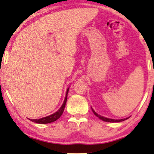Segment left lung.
<instances>
[{
  "label": "left lung",
  "instance_id": "obj_1",
  "mask_svg": "<svg viewBox=\"0 0 154 154\" xmlns=\"http://www.w3.org/2000/svg\"><path fill=\"white\" fill-rule=\"evenodd\" d=\"M91 109H92V111H93V114H94L95 116H98V117L100 119L103 120V121H104V122H120L125 121V119H128V118H129V117H128V118H125V119H110V118L105 117V116H103L100 115V114H97V113L95 112V111H94V109H93V108H92V107H91Z\"/></svg>",
  "mask_w": 154,
  "mask_h": 154
}]
</instances>
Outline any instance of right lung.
I'll return each mask as SVG.
<instances>
[{
  "label": "right lung",
  "instance_id": "add662e5",
  "mask_svg": "<svg viewBox=\"0 0 154 154\" xmlns=\"http://www.w3.org/2000/svg\"><path fill=\"white\" fill-rule=\"evenodd\" d=\"M69 90V87L67 88L66 92V96H65L64 100H63V103L61 106L60 107V109L58 110L56 112L54 113V114H51V115L45 116V117L40 118V119H29V120H31L32 122L38 124H48V123H51L54 122L56 121L59 118H60V116L62 115L63 110H64L65 108V105H66V100H67V94H68Z\"/></svg>",
  "mask_w": 154,
  "mask_h": 154
}]
</instances>
